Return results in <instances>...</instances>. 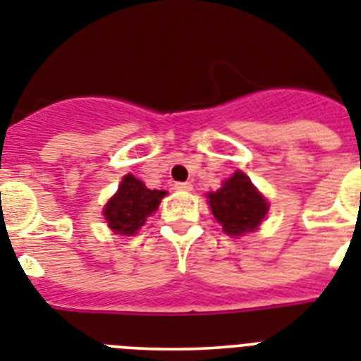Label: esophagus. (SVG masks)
I'll use <instances>...</instances> for the list:
<instances>
[{
  "mask_svg": "<svg viewBox=\"0 0 361 361\" xmlns=\"http://www.w3.org/2000/svg\"><path fill=\"white\" fill-rule=\"evenodd\" d=\"M175 190H178V192H192L193 186L192 183H175Z\"/></svg>",
  "mask_w": 361,
  "mask_h": 361,
  "instance_id": "1",
  "label": "esophagus"
}]
</instances>
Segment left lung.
<instances>
[{"mask_svg": "<svg viewBox=\"0 0 361 361\" xmlns=\"http://www.w3.org/2000/svg\"><path fill=\"white\" fill-rule=\"evenodd\" d=\"M208 199L214 217L231 236L255 231L267 214V201L241 171L225 180L217 192L208 193Z\"/></svg>", "mask_w": 361, "mask_h": 361, "instance_id": "left-lung-1", "label": "left lung"}]
</instances>
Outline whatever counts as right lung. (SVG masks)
Returning <instances> with one entry per match:
<instances>
[{
  "instance_id": "right-lung-1",
  "label": "right lung",
  "mask_w": 361,
  "mask_h": 361,
  "mask_svg": "<svg viewBox=\"0 0 361 361\" xmlns=\"http://www.w3.org/2000/svg\"><path fill=\"white\" fill-rule=\"evenodd\" d=\"M166 195L162 190H149L142 180L133 175H125L120 190L106 202L105 219L116 234L133 236L145 223V217L159 208Z\"/></svg>"
}]
</instances>
